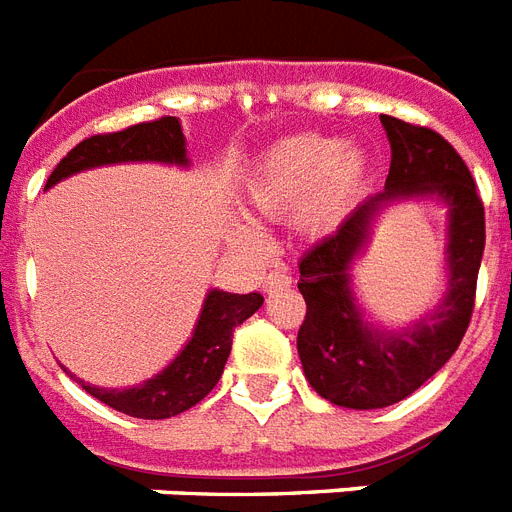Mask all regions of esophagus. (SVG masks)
I'll list each match as a JSON object with an SVG mask.
<instances>
[{
	"label": "esophagus",
	"mask_w": 512,
	"mask_h": 512,
	"mask_svg": "<svg viewBox=\"0 0 512 512\" xmlns=\"http://www.w3.org/2000/svg\"><path fill=\"white\" fill-rule=\"evenodd\" d=\"M292 284V276L287 271H273L263 279L265 292H279V289H287Z\"/></svg>",
	"instance_id": "34e87169"
}]
</instances>
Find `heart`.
I'll return each instance as SVG.
<instances>
[{"label":"heart","mask_w":512,"mask_h":512,"mask_svg":"<svg viewBox=\"0 0 512 512\" xmlns=\"http://www.w3.org/2000/svg\"><path fill=\"white\" fill-rule=\"evenodd\" d=\"M369 164L342 140L303 132L279 140L260 156L247 180V201L265 217L300 215L308 231H329L348 215L366 188ZM241 241H255L249 225H236Z\"/></svg>","instance_id":"heart-1"}]
</instances>
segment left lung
<instances>
[{
  "mask_svg": "<svg viewBox=\"0 0 512 512\" xmlns=\"http://www.w3.org/2000/svg\"><path fill=\"white\" fill-rule=\"evenodd\" d=\"M390 140L385 191L366 199L332 236L300 260L297 289L305 321L297 353L321 398L345 409H382L412 396L460 348L476 308V281L486 244L484 201L468 164L449 140L420 124L380 116ZM438 195L450 204V292L436 314L404 333L369 328L349 295V263L382 203Z\"/></svg>",
  "mask_w": 512,
  "mask_h": 512,
  "instance_id": "8db88e82",
  "label": "left lung"
}]
</instances>
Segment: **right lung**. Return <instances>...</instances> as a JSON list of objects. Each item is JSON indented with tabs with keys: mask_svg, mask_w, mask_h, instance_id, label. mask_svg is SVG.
Segmentation results:
<instances>
[{
	"mask_svg": "<svg viewBox=\"0 0 512 512\" xmlns=\"http://www.w3.org/2000/svg\"><path fill=\"white\" fill-rule=\"evenodd\" d=\"M119 162H172L188 164L185 138L175 116H162L154 122H140L119 132H103L82 140L71 148L47 177V188L74 172ZM263 305V295H231L212 289L201 308L199 324L193 329L180 356L162 374H156L138 388L106 390L79 380L90 396L108 404L116 412L140 420H167L191 409L215 388L231 353L233 329L247 321Z\"/></svg>",
	"mask_w": 512,
	"mask_h": 512,
	"instance_id": "add662e5",
	"label": "right lung"
}]
</instances>
